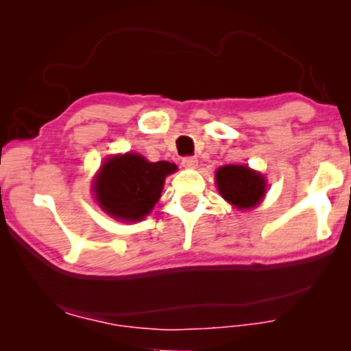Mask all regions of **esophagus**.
<instances>
[{"label":"esophagus","instance_id":"obj_1","mask_svg":"<svg viewBox=\"0 0 351 351\" xmlns=\"http://www.w3.org/2000/svg\"><path fill=\"white\" fill-rule=\"evenodd\" d=\"M196 165H198V160L193 156H186L182 160V166L186 167V169H193V167H196Z\"/></svg>","mask_w":351,"mask_h":351}]
</instances>
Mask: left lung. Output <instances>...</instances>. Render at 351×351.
<instances>
[{
	"label": "left lung",
	"instance_id": "left-lung-1",
	"mask_svg": "<svg viewBox=\"0 0 351 351\" xmlns=\"http://www.w3.org/2000/svg\"><path fill=\"white\" fill-rule=\"evenodd\" d=\"M215 185L225 201L238 209H252L265 196L267 180L247 166L227 165L215 172Z\"/></svg>",
	"mask_w": 351,
	"mask_h": 351
}]
</instances>
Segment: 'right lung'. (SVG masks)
Here are the masks:
<instances>
[{
	"mask_svg": "<svg viewBox=\"0 0 351 351\" xmlns=\"http://www.w3.org/2000/svg\"><path fill=\"white\" fill-rule=\"evenodd\" d=\"M176 171L174 162H150L137 153L110 156L94 179L95 199L113 219L138 222L152 213L166 177Z\"/></svg>",
	"mask_w": 351,
	"mask_h": 351,
	"instance_id": "right-lung-1",
	"label": "right lung"
}]
</instances>
